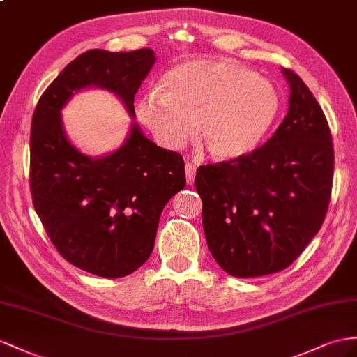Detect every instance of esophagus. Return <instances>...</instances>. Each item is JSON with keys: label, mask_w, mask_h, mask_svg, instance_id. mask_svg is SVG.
Returning <instances> with one entry per match:
<instances>
[{"label": "esophagus", "mask_w": 357, "mask_h": 357, "mask_svg": "<svg viewBox=\"0 0 357 357\" xmlns=\"http://www.w3.org/2000/svg\"><path fill=\"white\" fill-rule=\"evenodd\" d=\"M196 164L193 162H187L185 164V176H187V184L193 185L195 184V178H196Z\"/></svg>", "instance_id": "obj_1"}]
</instances>
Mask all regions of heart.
Instances as JSON below:
<instances>
[{
	"label": "heart",
	"instance_id": "1",
	"mask_svg": "<svg viewBox=\"0 0 357 357\" xmlns=\"http://www.w3.org/2000/svg\"><path fill=\"white\" fill-rule=\"evenodd\" d=\"M280 107L274 86L227 59L188 60L167 70L160 90L135 104L140 122L160 144L178 149L195 132L209 157L241 158L258 148Z\"/></svg>",
	"mask_w": 357,
	"mask_h": 357
}]
</instances>
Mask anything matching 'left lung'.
<instances>
[{
	"label": "left lung",
	"instance_id": "left-lung-1",
	"mask_svg": "<svg viewBox=\"0 0 357 357\" xmlns=\"http://www.w3.org/2000/svg\"><path fill=\"white\" fill-rule=\"evenodd\" d=\"M288 114L271 139L232 161L200 166L209 252L235 278L287 268L321 227L333 182L332 134L321 107L294 72Z\"/></svg>",
	"mask_w": 357,
	"mask_h": 357
}]
</instances>
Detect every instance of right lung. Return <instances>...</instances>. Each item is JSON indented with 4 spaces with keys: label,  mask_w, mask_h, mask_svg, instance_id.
Instances as JSON below:
<instances>
[{
    "label": "right lung",
    "mask_w": 357,
    "mask_h": 357,
    "mask_svg": "<svg viewBox=\"0 0 357 357\" xmlns=\"http://www.w3.org/2000/svg\"><path fill=\"white\" fill-rule=\"evenodd\" d=\"M153 63L149 48L86 51L43 91L33 114L34 209L61 257L95 276L123 278L148 261L164 206L185 187L184 160L134 121L121 148L89 157L69 142L61 109L79 90L98 87L114 93L134 119V96Z\"/></svg>",
    "instance_id": "right-lung-1"
}]
</instances>
